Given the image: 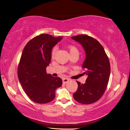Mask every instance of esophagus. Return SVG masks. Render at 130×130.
<instances>
[{
	"label": "esophagus",
	"instance_id": "esophagus-1",
	"mask_svg": "<svg viewBox=\"0 0 130 130\" xmlns=\"http://www.w3.org/2000/svg\"><path fill=\"white\" fill-rule=\"evenodd\" d=\"M69 81H70V80H69L68 78H64L62 79V81H63V84H66Z\"/></svg>",
	"mask_w": 130,
	"mask_h": 130
}]
</instances>
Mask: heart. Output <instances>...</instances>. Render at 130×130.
<instances>
[{"label": "heart", "instance_id": "1", "mask_svg": "<svg viewBox=\"0 0 130 130\" xmlns=\"http://www.w3.org/2000/svg\"><path fill=\"white\" fill-rule=\"evenodd\" d=\"M68 49L69 52H70V54L74 53H78V49H77V47L75 46L69 45V46H68ZM57 47H54L53 48V49L52 50V53H51L52 57H54L55 53H56V52H57Z\"/></svg>", "mask_w": 130, "mask_h": 130}]
</instances>
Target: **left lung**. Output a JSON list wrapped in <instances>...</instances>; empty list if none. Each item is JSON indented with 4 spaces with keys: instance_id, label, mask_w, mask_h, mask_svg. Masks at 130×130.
Instances as JSON below:
<instances>
[{
    "instance_id": "obj_1",
    "label": "left lung",
    "mask_w": 130,
    "mask_h": 130,
    "mask_svg": "<svg viewBox=\"0 0 130 130\" xmlns=\"http://www.w3.org/2000/svg\"><path fill=\"white\" fill-rule=\"evenodd\" d=\"M71 39L80 43L85 50L86 57L82 67L85 71L83 74L87 76L85 84L76 81L78 88L73 98L81 104H92L103 96L107 87L110 73L109 59L104 47L92 37L83 34Z\"/></svg>"
}]
</instances>
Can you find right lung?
<instances>
[{
	"label": "right lung",
	"mask_w": 130,
	"mask_h": 130,
	"mask_svg": "<svg viewBox=\"0 0 130 130\" xmlns=\"http://www.w3.org/2000/svg\"><path fill=\"white\" fill-rule=\"evenodd\" d=\"M62 38L41 34L28 41L23 50L18 77L23 90L34 102H52L55 98V90L62 86V79L47 74L46 68L51 60L53 47Z\"/></svg>",
	"instance_id": "add662e5"
}]
</instances>
